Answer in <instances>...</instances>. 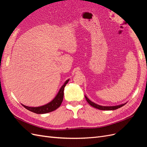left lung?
<instances>
[{"label": "left lung", "mask_w": 147, "mask_h": 147, "mask_svg": "<svg viewBox=\"0 0 147 147\" xmlns=\"http://www.w3.org/2000/svg\"><path fill=\"white\" fill-rule=\"evenodd\" d=\"M84 97H85L86 100L88 102L89 104L91 105L92 107H93L101 110H116L120 107H123V105H124L126 104V103H124V104H120L118 105H115V106H102V105H100L99 104H95L94 102H92L91 100L89 99L85 95H84Z\"/></svg>", "instance_id": "obj_1"}]
</instances>
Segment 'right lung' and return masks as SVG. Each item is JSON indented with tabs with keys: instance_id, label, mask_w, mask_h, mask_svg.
Returning <instances> with one entry per match:
<instances>
[{
	"instance_id": "add662e5",
	"label": "right lung",
	"mask_w": 147,
	"mask_h": 147,
	"mask_svg": "<svg viewBox=\"0 0 147 147\" xmlns=\"http://www.w3.org/2000/svg\"><path fill=\"white\" fill-rule=\"evenodd\" d=\"M69 81V79L67 80L63 85L60 88L59 91L57 92V94L55 96V98L51 102H49V103L40 107H28L23 104H22V105L24 106V107L30 111V112H32L37 114H44L53 112V111H54L57 108H59L60 105H61L64 97V87L65 86L66 84H67Z\"/></svg>"
}]
</instances>
